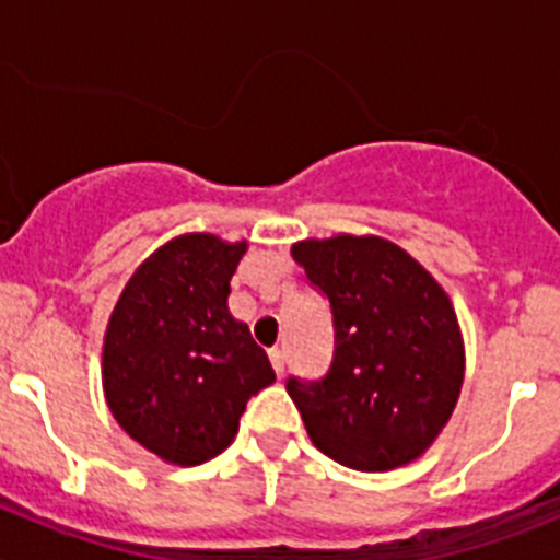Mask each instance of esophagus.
<instances>
[{"instance_id": "34e87169", "label": "esophagus", "mask_w": 560, "mask_h": 560, "mask_svg": "<svg viewBox=\"0 0 560 560\" xmlns=\"http://www.w3.org/2000/svg\"><path fill=\"white\" fill-rule=\"evenodd\" d=\"M269 359H271V368H275V373L283 375V370H285V353H283V350L271 348Z\"/></svg>"}]
</instances>
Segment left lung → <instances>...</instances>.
I'll return each instance as SVG.
<instances>
[{
  "instance_id": "obj_1",
  "label": "left lung",
  "mask_w": 560,
  "mask_h": 560,
  "mask_svg": "<svg viewBox=\"0 0 560 560\" xmlns=\"http://www.w3.org/2000/svg\"><path fill=\"white\" fill-rule=\"evenodd\" d=\"M334 311V364L289 378L311 443L355 471H393L432 446L457 407L465 345L446 289L378 235L305 237L291 246Z\"/></svg>"
}]
</instances>
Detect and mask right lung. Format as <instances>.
<instances>
[{
    "label": "right lung",
    "instance_id": "obj_1",
    "mask_svg": "<svg viewBox=\"0 0 560 560\" xmlns=\"http://www.w3.org/2000/svg\"><path fill=\"white\" fill-rule=\"evenodd\" d=\"M246 241L185 232L137 266L103 334V395L131 440L201 465L237 434L246 400L275 381L249 325L230 314Z\"/></svg>",
    "mask_w": 560,
    "mask_h": 560
}]
</instances>
